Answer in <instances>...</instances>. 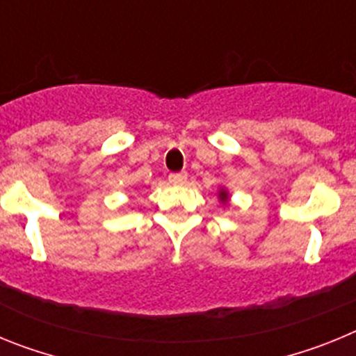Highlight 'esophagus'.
<instances>
[{
    "mask_svg": "<svg viewBox=\"0 0 356 356\" xmlns=\"http://www.w3.org/2000/svg\"><path fill=\"white\" fill-rule=\"evenodd\" d=\"M169 181H171V184H175V185L185 184V181H187V172H185V171L171 172V175H169Z\"/></svg>",
    "mask_w": 356,
    "mask_h": 356,
    "instance_id": "esophagus-1",
    "label": "esophagus"
}]
</instances>
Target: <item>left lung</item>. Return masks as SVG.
Segmentation results:
<instances>
[{
    "instance_id": "8db88e82",
    "label": "left lung",
    "mask_w": 356,
    "mask_h": 356,
    "mask_svg": "<svg viewBox=\"0 0 356 356\" xmlns=\"http://www.w3.org/2000/svg\"><path fill=\"white\" fill-rule=\"evenodd\" d=\"M219 197H221V200H222V201H226V197H228V196H226V193H225V191H222V193H221V194H219Z\"/></svg>"
}]
</instances>
